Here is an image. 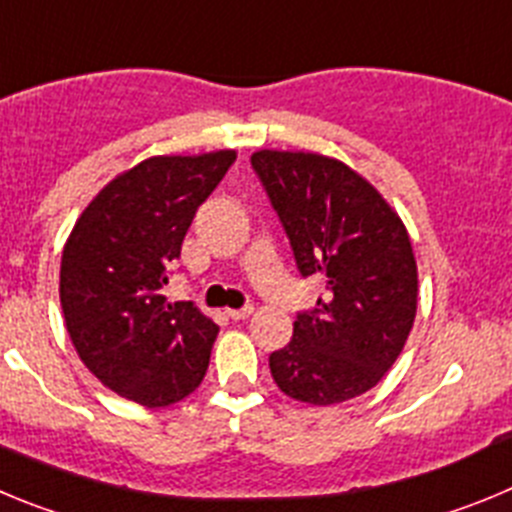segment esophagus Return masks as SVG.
<instances>
[{
  "instance_id": "34e87169",
  "label": "esophagus",
  "mask_w": 512,
  "mask_h": 512,
  "mask_svg": "<svg viewBox=\"0 0 512 512\" xmlns=\"http://www.w3.org/2000/svg\"><path fill=\"white\" fill-rule=\"evenodd\" d=\"M252 313H255V308H252V306H242V308H229L227 316H229V319L239 321V319H247V316H252Z\"/></svg>"
}]
</instances>
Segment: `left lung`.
<instances>
[{
	"label": "left lung",
	"instance_id": "left-lung-1",
	"mask_svg": "<svg viewBox=\"0 0 512 512\" xmlns=\"http://www.w3.org/2000/svg\"><path fill=\"white\" fill-rule=\"evenodd\" d=\"M252 170L298 273L326 285L316 308L296 313L293 339L270 354L273 380L301 403L357 398L393 367L413 329L418 273L408 232L388 201L334 158L260 150Z\"/></svg>",
	"mask_w": 512,
	"mask_h": 512
}]
</instances>
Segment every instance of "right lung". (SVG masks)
Listing matches in <instances>:
<instances>
[{"mask_svg": "<svg viewBox=\"0 0 512 512\" xmlns=\"http://www.w3.org/2000/svg\"><path fill=\"white\" fill-rule=\"evenodd\" d=\"M234 150L142 160L78 216L63 247L61 306L78 357L107 388L147 408L199 388L219 326L160 288L181 257L196 209Z\"/></svg>", "mask_w": 512, "mask_h": 512, "instance_id": "1", "label": "right lung"}]
</instances>
